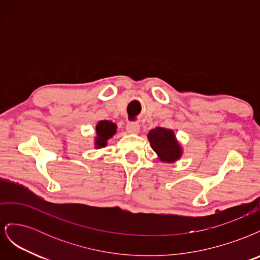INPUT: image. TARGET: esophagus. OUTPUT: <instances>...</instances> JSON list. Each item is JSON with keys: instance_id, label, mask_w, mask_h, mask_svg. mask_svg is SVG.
Instances as JSON below:
<instances>
[{"instance_id": "34e87169", "label": "esophagus", "mask_w": 260, "mask_h": 260, "mask_svg": "<svg viewBox=\"0 0 260 260\" xmlns=\"http://www.w3.org/2000/svg\"><path fill=\"white\" fill-rule=\"evenodd\" d=\"M125 130H127L128 133L130 135H138L140 132V125L137 122H129L125 127Z\"/></svg>"}]
</instances>
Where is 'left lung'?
Returning a JSON list of instances; mask_svg holds the SVG:
<instances>
[{"label":"left lung","mask_w":260,"mask_h":260,"mask_svg":"<svg viewBox=\"0 0 260 260\" xmlns=\"http://www.w3.org/2000/svg\"><path fill=\"white\" fill-rule=\"evenodd\" d=\"M147 139L153 151L157 154V158L162 162H176L183 155V147L174 130L156 127L147 133Z\"/></svg>","instance_id":"left-lung-1"}]
</instances>
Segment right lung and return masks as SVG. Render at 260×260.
<instances>
[{"label": "right lung", "mask_w": 260, "mask_h": 260, "mask_svg": "<svg viewBox=\"0 0 260 260\" xmlns=\"http://www.w3.org/2000/svg\"><path fill=\"white\" fill-rule=\"evenodd\" d=\"M117 132L116 123L111 120H101L95 125V137H94V147L103 148L107 145V141L112 139Z\"/></svg>", "instance_id": "right-lung-1"}]
</instances>
